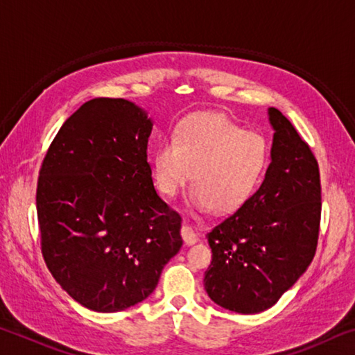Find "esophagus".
<instances>
[{
	"mask_svg": "<svg viewBox=\"0 0 355 355\" xmlns=\"http://www.w3.org/2000/svg\"><path fill=\"white\" fill-rule=\"evenodd\" d=\"M182 238H183V241H184L186 245H192V244H196L197 241H199V236L196 235L194 230H192L189 225L182 227Z\"/></svg>",
	"mask_w": 355,
	"mask_h": 355,
	"instance_id": "1",
	"label": "esophagus"
}]
</instances>
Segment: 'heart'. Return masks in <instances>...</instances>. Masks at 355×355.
I'll return each instance as SVG.
<instances>
[{"instance_id": "1", "label": "heart", "mask_w": 355, "mask_h": 355, "mask_svg": "<svg viewBox=\"0 0 355 355\" xmlns=\"http://www.w3.org/2000/svg\"><path fill=\"white\" fill-rule=\"evenodd\" d=\"M268 156L266 141L260 135L244 131L222 116L203 114L186 120L172 139L156 146L153 177L156 188L169 197L178 194L191 178V207L233 213L260 184Z\"/></svg>"}]
</instances>
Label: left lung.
<instances>
[{"label":"left lung","mask_w":355,"mask_h":355,"mask_svg":"<svg viewBox=\"0 0 355 355\" xmlns=\"http://www.w3.org/2000/svg\"><path fill=\"white\" fill-rule=\"evenodd\" d=\"M271 164L260 188L208 233L211 264L205 290L243 315L268 310L307 271L321 220L320 167L284 114L269 107Z\"/></svg>","instance_id":"1"}]
</instances>
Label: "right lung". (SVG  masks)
Listing matches in <instances>:
<instances>
[{
  "label": "right lung",
  "mask_w": 355,
  "mask_h": 355,
  "mask_svg": "<svg viewBox=\"0 0 355 355\" xmlns=\"http://www.w3.org/2000/svg\"><path fill=\"white\" fill-rule=\"evenodd\" d=\"M153 122L123 98H94L65 120L42 163L37 219L53 277L83 307L142 302L178 254L182 218L156 194Z\"/></svg>",
  "instance_id": "1"
}]
</instances>
